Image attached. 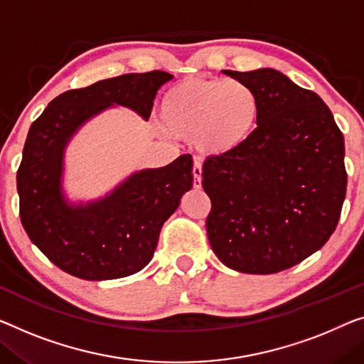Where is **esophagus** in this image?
<instances>
[{
  "mask_svg": "<svg viewBox=\"0 0 364 364\" xmlns=\"http://www.w3.org/2000/svg\"><path fill=\"white\" fill-rule=\"evenodd\" d=\"M193 176H194V180H193L194 188L199 189L200 184H203V164H200L199 160L194 161V165H193Z\"/></svg>",
  "mask_w": 364,
  "mask_h": 364,
  "instance_id": "1",
  "label": "esophagus"
}]
</instances>
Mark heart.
<instances>
[{
  "label": "heart",
  "mask_w": 364,
  "mask_h": 364,
  "mask_svg": "<svg viewBox=\"0 0 364 364\" xmlns=\"http://www.w3.org/2000/svg\"><path fill=\"white\" fill-rule=\"evenodd\" d=\"M168 132L193 137L199 150L222 155L242 147L259 119V100L250 86L225 78H186L161 100Z\"/></svg>",
  "instance_id": "heart-1"
}]
</instances>
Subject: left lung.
<instances>
[{
	"label": "left lung",
	"instance_id": "obj_1",
	"mask_svg": "<svg viewBox=\"0 0 364 364\" xmlns=\"http://www.w3.org/2000/svg\"><path fill=\"white\" fill-rule=\"evenodd\" d=\"M259 100L242 147L204 161L209 243L225 267L273 274L325 245L346 194L345 142L321 96L276 72L225 70Z\"/></svg>",
	"mask_w": 364,
	"mask_h": 364
}]
</instances>
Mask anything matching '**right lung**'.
Wrapping results in <instances>:
<instances>
[{
	"mask_svg": "<svg viewBox=\"0 0 364 364\" xmlns=\"http://www.w3.org/2000/svg\"><path fill=\"white\" fill-rule=\"evenodd\" d=\"M171 78L154 70L65 91L32 122L18 170L19 215L31 242L65 273L101 281L147 267L161 225L191 189L193 159L186 154L135 173L86 205H70L62 194L63 150L81 124L112 105L149 119L156 91Z\"/></svg>",
	"mask_w": 364,
	"mask_h": 364,
	"instance_id": "obj_1",
	"label": "right lung"
}]
</instances>
